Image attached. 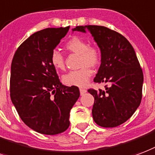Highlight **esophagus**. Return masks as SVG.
<instances>
[{"mask_svg":"<svg viewBox=\"0 0 155 155\" xmlns=\"http://www.w3.org/2000/svg\"><path fill=\"white\" fill-rule=\"evenodd\" d=\"M80 92H81V95H84L85 93H86V89H80Z\"/></svg>","mask_w":155,"mask_h":155,"instance_id":"esophagus-1","label":"esophagus"}]
</instances>
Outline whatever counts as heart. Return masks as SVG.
<instances>
[{
	"mask_svg": "<svg viewBox=\"0 0 155 155\" xmlns=\"http://www.w3.org/2000/svg\"><path fill=\"white\" fill-rule=\"evenodd\" d=\"M66 48L70 51L80 55V66L82 67L64 74L63 83L69 86H85L93 74V71L89 66L95 67L100 62L99 49L94 46H89L85 40L78 37H74L69 40L66 42ZM50 61L56 70H63L65 67L64 57L58 50L51 51Z\"/></svg>",
	"mask_w": 155,
	"mask_h": 155,
	"instance_id": "heart-1",
	"label": "heart"
}]
</instances>
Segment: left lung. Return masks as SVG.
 Instances as JSON below:
<instances>
[{"mask_svg":"<svg viewBox=\"0 0 155 155\" xmlns=\"http://www.w3.org/2000/svg\"><path fill=\"white\" fill-rule=\"evenodd\" d=\"M86 30L92 34L101 52V65L94 81L109 84L105 90H88L94 97L93 118L100 127H117L130 118L140 104L142 69L133 47L124 36L98 25L72 29L82 33Z\"/></svg>","mask_w":155,"mask_h":155,"instance_id":"left-lung-1","label":"left lung"}]
</instances>
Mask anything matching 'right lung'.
Returning a JSON list of instances; mask_svg holds the SVG:
<instances>
[{
	"label": "right lung",
	"instance_id": "add662e5",
	"mask_svg": "<svg viewBox=\"0 0 155 155\" xmlns=\"http://www.w3.org/2000/svg\"><path fill=\"white\" fill-rule=\"evenodd\" d=\"M70 26L38 31L14 55L10 69L12 104L22 121L44 135H57L70 126V112L80 97L76 86L61 83L50 61L51 51Z\"/></svg>",
	"mask_w": 155,
	"mask_h": 155
}]
</instances>
